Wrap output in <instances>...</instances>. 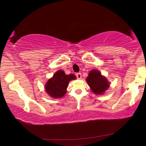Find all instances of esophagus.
<instances>
[{
  "label": "esophagus",
  "instance_id": "34e87169",
  "mask_svg": "<svg viewBox=\"0 0 146 146\" xmlns=\"http://www.w3.org/2000/svg\"><path fill=\"white\" fill-rule=\"evenodd\" d=\"M76 77H77L78 79H81V78H82V75H81L80 73H76Z\"/></svg>",
  "mask_w": 146,
  "mask_h": 146
}]
</instances>
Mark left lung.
<instances>
[{
  "label": "left lung",
  "instance_id": "1",
  "mask_svg": "<svg viewBox=\"0 0 146 146\" xmlns=\"http://www.w3.org/2000/svg\"><path fill=\"white\" fill-rule=\"evenodd\" d=\"M86 80L92 92L98 95H103L110 86V83L106 76H103L97 70H91Z\"/></svg>",
  "mask_w": 146,
  "mask_h": 146
}]
</instances>
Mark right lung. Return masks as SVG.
<instances>
[{"instance_id":"1","label":"right lung","mask_w":146,"mask_h":146,"mask_svg":"<svg viewBox=\"0 0 146 146\" xmlns=\"http://www.w3.org/2000/svg\"><path fill=\"white\" fill-rule=\"evenodd\" d=\"M76 78L73 74L66 75L63 70H58L52 77L48 79L44 89L49 97L54 98H62L67 92L69 82L75 80Z\"/></svg>"}]
</instances>
